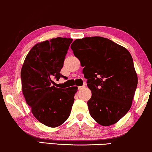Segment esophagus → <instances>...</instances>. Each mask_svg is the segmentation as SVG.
I'll return each mask as SVG.
<instances>
[{
	"instance_id": "34e87169",
	"label": "esophagus",
	"mask_w": 152,
	"mask_h": 152,
	"mask_svg": "<svg viewBox=\"0 0 152 152\" xmlns=\"http://www.w3.org/2000/svg\"><path fill=\"white\" fill-rule=\"evenodd\" d=\"M85 88V86H78V90H81V89H83Z\"/></svg>"
}]
</instances>
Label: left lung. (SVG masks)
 <instances>
[{
	"label": "left lung",
	"mask_w": 152,
	"mask_h": 152,
	"mask_svg": "<svg viewBox=\"0 0 152 152\" xmlns=\"http://www.w3.org/2000/svg\"><path fill=\"white\" fill-rule=\"evenodd\" d=\"M74 56L92 93L88 101L91 116L103 126L112 125L130 109L137 75L130 53L102 37L77 39L71 44Z\"/></svg>",
	"instance_id": "1"
}]
</instances>
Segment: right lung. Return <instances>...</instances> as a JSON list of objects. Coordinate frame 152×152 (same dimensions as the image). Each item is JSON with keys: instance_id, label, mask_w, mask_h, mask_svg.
<instances>
[{"instance_id": "right-lung-1", "label": "right lung", "mask_w": 152, "mask_h": 152, "mask_svg": "<svg viewBox=\"0 0 152 152\" xmlns=\"http://www.w3.org/2000/svg\"><path fill=\"white\" fill-rule=\"evenodd\" d=\"M73 39L56 37L36 44L25 58L21 69L22 91L26 103L38 121L50 127L62 125L70 115L78 88L52 86Z\"/></svg>"}]
</instances>
